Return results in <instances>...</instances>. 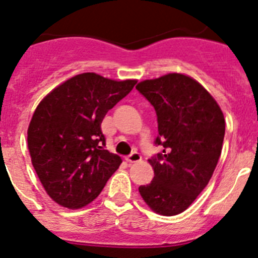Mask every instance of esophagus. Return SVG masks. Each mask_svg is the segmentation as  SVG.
Wrapping results in <instances>:
<instances>
[{
  "mask_svg": "<svg viewBox=\"0 0 258 258\" xmlns=\"http://www.w3.org/2000/svg\"><path fill=\"white\" fill-rule=\"evenodd\" d=\"M126 160L130 162V164H136V162L141 161L142 157L139 152H132L131 155H128V156L126 157Z\"/></svg>",
  "mask_w": 258,
  "mask_h": 258,
  "instance_id": "1",
  "label": "esophagus"
}]
</instances>
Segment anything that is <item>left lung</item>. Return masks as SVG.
Here are the masks:
<instances>
[{"label": "left lung", "mask_w": 258, "mask_h": 258, "mask_svg": "<svg viewBox=\"0 0 258 258\" xmlns=\"http://www.w3.org/2000/svg\"><path fill=\"white\" fill-rule=\"evenodd\" d=\"M136 89L154 106L162 152L149 162L155 176L139 191L161 216H176L208 185L223 146L224 116L216 99L190 77L169 73Z\"/></svg>", "instance_id": "left-lung-1"}]
</instances>
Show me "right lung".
Returning a JSON list of instances; mask_svg holds the SVG:
<instances>
[{"label": "right lung", "mask_w": 258, "mask_h": 258, "mask_svg": "<svg viewBox=\"0 0 258 258\" xmlns=\"http://www.w3.org/2000/svg\"><path fill=\"white\" fill-rule=\"evenodd\" d=\"M136 83L78 74L52 89L36 107L27 146L42 186L59 206L86 207L119 167L121 157L103 149L101 123Z\"/></svg>", "instance_id": "add662e5"}]
</instances>
